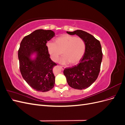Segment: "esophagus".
<instances>
[{
  "label": "esophagus",
  "mask_w": 125,
  "mask_h": 125,
  "mask_svg": "<svg viewBox=\"0 0 125 125\" xmlns=\"http://www.w3.org/2000/svg\"><path fill=\"white\" fill-rule=\"evenodd\" d=\"M60 67L61 68H62V70H63L65 68V67H64V66H60Z\"/></svg>",
  "instance_id": "esophagus-1"
}]
</instances>
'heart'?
Returning <instances> with one entry per match:
<instances>
[{
  "mask_svg": "<svg viewBox=\"0 0 125 125\" xmlns=\"http://www.w3.org/2000/svg\"><path fill=\"white\" fill-rule=\"evenodd\" d=\"M47 49L51 59L57 62L59 56L63 55L59 60L62 65L70 63L75 65L80 61L85 50V44L82 38L69 35H63L56 39L54 43L48 42Z\"/></svg>",
  "mask_w": 125,
  "mask_h": 125,
  "instance_id": "obj_1",
  "label": "heart"
}]
</instances>
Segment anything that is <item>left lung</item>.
Wrapping results in <instances>:
<instances>
[{
    "label": "left lung",
    "instance_id": "1",
    "mask_svg": "<svg viewBox=\"0 0 125 125\" xmlns=\"http://www.w3.org/2000/svg\"><path fill=\"white\" fill-rule=\"evenodd\" d=\"M69 35H77L84 41L85 50L82 58L77 65L66 68L63 74L70 86L75 89L89 88L95 82L99 75L103 58L99 41L92 35L80 30L67 31Z\"/></svg>",
    "mask_w": 125,
    "mask_h": 125
}]
</instances>
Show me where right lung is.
I'll return each mask as SVG.
<instances>
[{
  "mask_svg": "<svg viewBox=\"0 0 125 125\" xmlns=\"http://www.w3.org/2000/svg\"><path fill=\"white\" fill-rule=\"evenodd\" d=\"M55 36L52 30H36L25 36L18 51L21 73L24 80L37 91L53 88L55 77L52 68L57 64L50 57L46 43Z\"/></svg>",
  "mask_w": 125,
  "mask_h": 125,
  "instance_id": "obj_1",
  "label": "right lung"
}]
</instances>
